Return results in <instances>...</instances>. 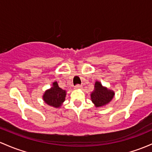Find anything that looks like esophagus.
<instances>
[{"label":"esophagus","instance_id":"esophagus-1","mask_svg":"<svg viewBox=\"0 0 152 152\" xmlns=\"http://www.w3.org/2000/svg\"><path fill=\"white\" fill-rule=\"evenodd\" d=\"M82 88V86L81 85H76V86H75V89H81Z\"/></svg>","mask_w":152,"mask_h":152}]
</instances>
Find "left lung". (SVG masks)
<instances>
[{
	"instance_id": "1",
	"label": "left lung",
	"mask_w": 152,
	"mask_h": 152,
	"mask_svg": "<svg viewBox=\"0 0 152 152\" xmlns=\"http://www.w3.org/2000/svg\"><path fill=\"white\" fill-rule=\"evenodd\" d=\"M91 100L96 107H102L109 104L115 96V91L102 86L100 81H96L94 89L91 93Z\"/></svg>"
}]
</instances>
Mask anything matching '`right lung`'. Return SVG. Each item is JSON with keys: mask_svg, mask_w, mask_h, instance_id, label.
I'll use <instances>...</instances> for the list:
<instances>
[{"mask_svg": "<svg viewBox=\"0 0 152 152\" xmlns=\"http://www.w3.org/2000/svg\"><path fill=\"white\" fill-rule=\"evenodd\" d=\"M66 96V91L59 87L57 81H54L52 87L47 89L42 95V99L49 106L59 108L62 106Z\"/></svg>", "mask_w": 152, "mask_h": 152, "instance_id": "obj_1", "label": "right lung"}]
</instances>
